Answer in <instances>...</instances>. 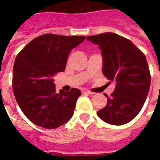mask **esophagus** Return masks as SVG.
I'll use <instances>...</instances> for the list:
<instances>
[{"instance_id": "34e87169", "label": "esophagus", "mask_w": 160, "mask_h": 160, "mask_svg": "<svg viewBox=\"0 0 160 160\" xmlns=\"http://www.w3.org/2000/svg\"><path fill=\"white\" fill-rule=\"evenodd\" d=\"M82 93H85V94H90V95H93L94 93L90 91V90H86V89H83L82 90Z\"/></svg>"}]
</instances>
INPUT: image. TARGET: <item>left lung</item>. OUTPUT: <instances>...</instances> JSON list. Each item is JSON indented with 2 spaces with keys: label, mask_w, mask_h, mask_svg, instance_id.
<instances>
[{
  "label": "left lung",
  "mask_w": 160,
  "mask_h": 160,
  "mask_svg": "<svg viewBox=\"0 0 160 160\" xmlns=\"http://www.w3.org/2000/svg\"><path fill=\"white\" fill-rule=\"evenodd\" d=\"M86 40L100 46L103 74L115 83L111 96L105 94L107 105L97 112L98 116L114 125L131 121L141 110L150 87L145 55L129 40L112 32L88 36Z\"/></svg>",
  "instance_id": "obj_1"
}]
</instances>
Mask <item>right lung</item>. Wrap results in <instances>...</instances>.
<instances>
[{
	"instance_id": "1",
	"label": "right lung",
	"mask_w": 160,
	"mask_h": 160,
	"mask_svg": "<svg viewBox=\"0 0 160 160\" xmlns=\"http://www.w3.org/2000/svg\"><path fill=\"white\" fill-rule=\"evenodd\" d=\"M85 36L45 34L36 37L17 55L12 88L16 102L33 124L55 129L69 121L81 95L79 89L55 91L54 76L65 70L70 51Z\"/></svg>"
}]
</instances>
